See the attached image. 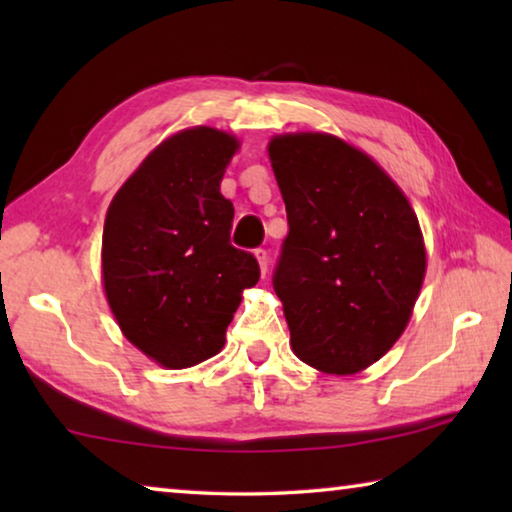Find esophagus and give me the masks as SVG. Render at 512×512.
<instances>
[{
    "instance_id": "1",
    "label": "esophagus",
    "mask_w": 512,
    "mask_h": 512,
    "mask_svg": "<svg viewBox=\"0 0 512 512\" xmlns=\"http://www.w3.org/2000/svg\"><path fill=\"white\" fill-rule=\"evenodd\" d=\"M255 257H257V262H259V271H262V275H266V271H268V253L264 248H257L255 250Z\"/></svg>"
}]
</instances>
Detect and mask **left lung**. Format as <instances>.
Masks as SVG:
<instances>
[{
	"instance_id": "1",
	"label": "left lung",
	"mask_w": 512,
	"mask_h": 512,
	"mask_svg": "<svg viewBox=\"0 0 512 512\" xmlns=\"http://www.w3.org/2000/svg\"><path fill=\"white\" fill-rule=\"evenodd\" d=\"M289 235L273 271L291 348L329 375L368 368L400 339L422 287L418 216L366 153L325 133L273 137Z\"/></svg>"
}]
</instances>
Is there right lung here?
<instances>
[{
    "mask_svg": "<svg viewBox=\"0 0 512 512\" xmlns=\"http://www.w3.org/2000/svg\"><path fill=\"white\" fill-rule=\"evenodd\" d=\"M235 137L198 126L164 140L112 198L103 287L121 332L164 368H189L225 343L253 253L230 244L235 207L221 194Z\"/></svg>",
    "mask_w": 512,
    "mask_h": 512,
    "instance_id": "1",
    "label": "right lung"
}]
</instances>
